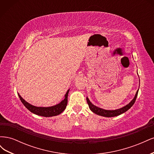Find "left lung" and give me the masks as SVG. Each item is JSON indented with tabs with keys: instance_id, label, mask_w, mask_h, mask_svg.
<instances>
[{
	"instance_id": "8db88e82",
	"label": "left lung",
	"mask_w": 154,
	"mask_h": 154,
	"mask_svg": "<svg viewBox=\"0 0 154 154\" xmlns=\"http://www.w3.org/2000/svg\"><path fill=\"white\" fill-rule=\"evenodd\" d=\"M138 91H139V89L137 91V92L136 93V95H135L133 100L130 101L128 104L124 106L123 107H122V108L116 109V110H105L103 109L99 108V107H97V106L93 105L90 101V100H88L87 97V103L88 105V106H89V109L94 114H96L97 115H99V116H103V117H106V118L115 117V116H119L120 114L125 112H127L128 109L131 108L132 105L134 104L135 101H136V100L137 96V94H138Z\"/></svg>"
}]
</instances>
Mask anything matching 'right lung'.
I'll return each instance as SVG.
<instances>
[{
	"mask_svg": "<svg viewBox=\"0 0 154 154\" xmlns=\"http://www.w3.org/2000/svg\"><path fill=\"white\" fill-rule=\"evenodd\" d=\"M69 92V89L67 91L66 94H65L64 100H63L60 103L48 107L33 106L26 101L18 93V95L19 96V98L23 105H24L30 112H31L32 113L38 116H43V117H52V116H55L61 114L62 112L66 109L67 105V97Z\"/></svg>",
	"mask_w": 154,
	"mask_h": 154,
	"instance_id": "1",
	"label": "right lung"
}]
</instances>
